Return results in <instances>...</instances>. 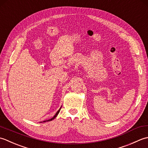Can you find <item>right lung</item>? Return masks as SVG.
I'll return each instance as SVG.
<instances>
[{"label":"right lung","instance_id":"1","mask_svg":"<svg viewBox=\"0 0 148 148\" xmlns=\"http://www.w3.org/2000/svg\"><path fill=\"white\" fill-rule=\"evenodd\" d=\"M61 107H62V106H61ZM61 107L59 108V110H58V111H57V112H56V114H55V116H53V117H52V118H51V119H49V120H47V121H43V122L50 121H52V120H53V119H55V118H56V117H57V115H58V114L59 113V112H60V110H61ZM40 123H42V122H40Z\"/></svg>","mask_w":148,"mask_h":148}]
</instances>
